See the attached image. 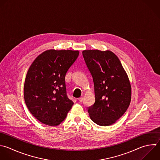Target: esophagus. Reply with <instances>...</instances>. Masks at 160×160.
<instances>
[{
  "mask_svg": "<svg viewBox=\"0 0 160 160\" xmlns=\"http://www.w3.org/2000/svg\"><path fill=\"white\" fill-rule=\"evenodd\" d=\"M83 99H84V98H83V97H81V98H78V101H79V102H82V101H83Z\"/></svg>",
  "mask_w": 160,
  "mask_h": 160,
  "instance_id": "esophagus-1",
  "label": "esophagus"
}]
</instances>
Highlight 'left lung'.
Instances as JSON below:
<instances>
[{
	"mask_svg": "<svg viewBox=\"0 0 160 160\" xmlns=\"http://www.w3.org/2000/svg\"><path fill=\"white\" fill-rule=\"evenodd\" d=\"M82 55L94 86L95 102L88 110L90 118L99 126L111 125L124 114L131 102L128 74L111 51L84 50Z\"/></svg>",
	"mask_w": 160,
	"mask_h": 160,
	"instance_id": "1",
	"label": "left lung"
}]
</instances>
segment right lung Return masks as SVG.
Instances as JSON below:
<instances>
[{"label": "right lung", "mask_w": 160, "mask_h": 160, "mask_svg": "<svg viewBox=\"0 0 160 160\" xmlns=\"http://www.w3.org/2000/svg\"><path fill=\"white\" fill-rule=\"evenodd\" d=\"M79 52L50 49L39 55L31 65L25 80L24 96L31 113L40 122L58 126L74 102L66 94L65 76Z\"/></svg>", "instance_id": "right-lung-1"}]
</instances>
